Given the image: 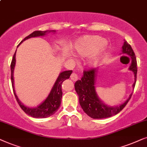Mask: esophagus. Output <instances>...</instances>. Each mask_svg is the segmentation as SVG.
<instances>
[{
    "label": "esophagus",
    "instance_id": "1",
    "mask_svg": "<svg viewBox=\"0 0 147 147\" xmlns=\"http://www.w3.org/2000/svg\"><path fill=\"white\" fill-rule=\"evenodd\" d=\"M70 79H71V80H72L73 81H77V80L79 79V77L77 74L73 72V73L71 75V76H70Z\"/></svg>",
    "mask_w": 147,
    "mask_h": 147
}]
</instances>
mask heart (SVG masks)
<instances>
[{"label":"heart","instance_id":"b5f03b06","mask_svg":"<svg viewBox=\"0 0 147 147\" xmlns=\"http://www.w3.org/2000/svg\"><path fill=\"white\" fill-rule=\"evenodd\" d=\"M105 40L98 36H87L80 38L75 45V53L80 56L92 55L88 60L90 66H96L105 53Z\"/></svg>","mask_w":147,"mask_h":147}]
</instances>
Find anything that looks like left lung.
<instances>
[{
	"instance_id": "left-lung-1",
	"label": "left lung",
	"mask_w": 147,
	"mask_h": 147,
	"mask_svg": "<svg viewBox=\"0 0 147 147\" xmlns=\"http://www.w3.org/2000/svg\"><path fill=\"white\" fill-rule=\"evenodd\" d=\"M127 54L131 58V64L128 69L133 72L134 75V83L132 87L134 88L136 83V74H137V63L135 54L132 47L126 41L124 40L122 46V53ZM98 69H92L83 72V75L81 80H78L75 84V89L79 95V103L82 109L87 114L93 119H102L111 117L117 114L122 111L130 100L132 93H131L128 99L122 104L117 106H109L103 102L97 95L95 89V81Z\"/></svg>"
}]
</instances>
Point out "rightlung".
Wrapping results in <instances>:
<instances>
[{"label":"right lung","mask_w":147,"mask_h":147,"mask_svg":"<svg viewBox=\"0 0 147 147\" xmlns=\"http://www.w3.org/2000/svg\"><path fill=\"white\" fill-rule=\"evenodd\" d=\"M50 32L55 33V30L52 31H35L32 34L29 35L28 36L26 37L24 40L21 42L17 47L22 43L23 41L28 40L31 38H36V37L40 36H44ZM17 51V50H16ZM15 56H16V52H15L14 56H13L12 62L11 64V83H12V87L14 92V95L15 98L17 99V101L18 102L19 106L21 108L25 111L27 114L33 118H48L52 115L54 114L60 106L61 103V99L62 96V84L65 80L69 79L70 75L72 74V70H65V71L61 72L58 75V77L56 79L55 83L54 84L53 87L49 93L48 96L46 97V99L43 101L42 103L36 107H29L25 105L23 103L21 102L19 100L18 97L16 95L14 87V78H13V72H14V69L15 66V63H16V59H15Z\"/></svg>","instance_id":"right-lung-1"}]
</instances>
